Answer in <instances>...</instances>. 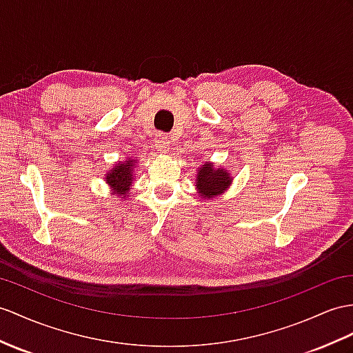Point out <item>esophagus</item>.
Returning <instances> with one entry per match:
<instances>
[{"label":"esophagus","instance_id":"1","mask_svg":"<svg viewBox=\"0 0 353 353\" xmlns=\"http://www.w3.org/2000/svg\"><path fill=\"white\" fill-rule=\"evenodd\" d=\"M156 147H157V151H160V152H168L169 147H170L169 137L165 134H160L156 141Z\"/></svg>","mask_w":353,"mask_h":353}]
</instances>
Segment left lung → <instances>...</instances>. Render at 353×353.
<instances>
[{
    "label": "left lung",
    "mask_w": 353,
    "mask_h": 353,
    "mask_svg": "<svg viewBox=\"0 0 353 353\" xmlns=\"http://www.w3.org/2000/svg\"><path fill=\"white\" fill-rule=\"evenodd\" d=\"M234 176L230 172L216 166L212 161H203L196 172V193L203 201L216 199L230 187Z\"/></svg>",
    "instance_id": "obj_1"
}]
</instances>
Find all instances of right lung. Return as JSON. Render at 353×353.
Masks as SVG:
<instances>
[{"mask_svg": "<svg viewBox=\"0 0 353 353\" xmlns=\"http://www.w3.org/2000/svg\"><path fill=\"white\" fill-rule=\"evenodd\" d=\"M137 168V157L128 156L125 160L115 163L105 174V183L110 188V194L119 197V201H127L130 197L132 185L134 183V169Z\"/></svg>", "mask_w": 353, "mask_h": 353, "instance_id": "obj_1", "label": "right lung"}]
</instances>
